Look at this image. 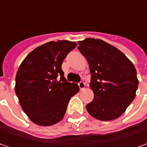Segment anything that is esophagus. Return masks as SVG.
<instances>
[{
  "label": "esophagus",
  "mask_w": 147,
  "mask_h": 147,
  "mask_svg": "<svg viewBox=\"0 0 147 147\" xmlns=\"http://www.w3.org/2000/svg\"><path fill=\"white\" fill-rule=\"evenodd\" d=\"M79 84V86H80V89L82 90H83L84 88H85V86H86V84H85V83L83 82V81H80V83H78Z\"/></svg>",
  "instance_id": "1"
}]
</instances>
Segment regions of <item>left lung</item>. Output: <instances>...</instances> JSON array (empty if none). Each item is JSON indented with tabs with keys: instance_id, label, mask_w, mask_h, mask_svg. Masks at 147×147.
<instances>
[{
	"instance_id": "1",
	"label": "left lung",
	"mask_w": 147,
	"mask_h": 147,
	"mask_svg": "<svg viewBox=\"0 0 147 147\" xmlns=\"http://www.w3.org/2000/svg\"><path fill=\"white\" fill-rule=\"evenodd\" d=\"M78 44L89 63L90 86L94 94L86 110L98 120H114L136 97L139 85L136 67L122 52L101 39L88 38Z\"/></svg>"
}]
</instances>
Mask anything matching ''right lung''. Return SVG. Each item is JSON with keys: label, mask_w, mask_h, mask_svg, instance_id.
Wrapping results in <instances>:
<instances>
[{"label": "right lung", "mask_w": 147, "mask_h": 147, "mask_svg": "<svg viewBox=\"0 0 147 147\" xmlns=\"http://www.w3.org/2000/svg\"><path fill=\"white\" fill-rule=\"evenodd\" d=\"M76 43L49 42L34 49L19 67L15 91L30 120L50 126L64 117L69 100L79 92L76 83L67 82L61 64Z\"/></svg>", "instance_id": "add662e5"}]
</instances>
